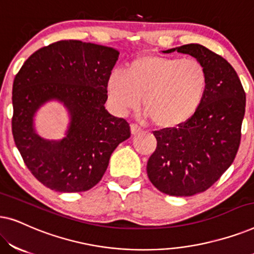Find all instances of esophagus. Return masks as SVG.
<instances>
[{
    "instance_id": "34e87169",
    "label": "esophagus",
    "mask_w": 254,
    "mask_h": 254,
    "mask_svg": "<svg viewBox=\"0 0 254 254\" xmlns=\"http://www.w3.org/2000/svg\"><path fill=\"white\" fill-rule=\"evenodd\" d=\"M141 130H142V128H141L140 126H137V125H135V124L130 125V131H131V135H137V134H140V133H141Z\"/></svg>"
}]
</instances>
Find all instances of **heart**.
Instances as JSON below:
<instances>
[{
    "label": "heart",
    "mask_w": 254,
    "mask_h": 254,
    "mask_svg": "<svg viewBox=\"0 0 254 254\" xmlns=\"http://www.w3.org/2000/svg\"><path fill=\"white\" fill-rule=\"evenodd\" d=\"M208 71L197 59L142 55L126 70L107 79V96L117 112L125 114L140 104L155 126L173 128L189 121L203 102Z\"/></svg>",
    "instance_id": "obj_1"
}]
</instances>
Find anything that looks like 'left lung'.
Returning <instances> with one entry per match:
<instances>
[{
    "label": "left lung",
    "instance_id": "obj_1",
    "mask_svg": "<svg viewBox=\"0 0 254 254\" xmlns=\"http://www.w3.org/2000/svg\"><path fill=\"white\" fill-rule=\"evenodd\" d=\"M190 54L208 71V86L196 113L178 127L155 130L157 147L147 163L152 185L175 196H190L214 185L232 164L242 137L246 96L232 65L202 45L164 51Z\"/></svg>",
    "mask_w": 254,
    "mask_h": 254
}]
</instances>
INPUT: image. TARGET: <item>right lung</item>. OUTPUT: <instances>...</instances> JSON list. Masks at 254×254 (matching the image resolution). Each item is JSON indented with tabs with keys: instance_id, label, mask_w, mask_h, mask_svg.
<instances>
[{
	"instance_id": "1",
	"label": "right lung",
	"mask_w": 254,
	"mask_h": 254,
	"mask_svg": "<svg viewBox=\"0 0 254 254\" xmlns=\"http://www.w3.org/2000/svg\"><path fill=\"white\" fill-rule=\"evenodd\" d=\"M119 57L112 47L61 40L31 55L12 85L15 144L31 173L48 189L85 192L105 173L111 155L130 136L129 124L107 112V79ZM67 107L71 124L60 141L34 131L33 117L48 100Z\"/></svg>"
}]
</instances>
